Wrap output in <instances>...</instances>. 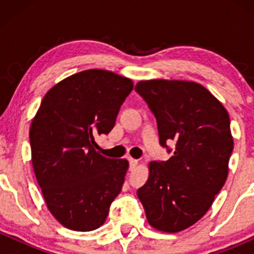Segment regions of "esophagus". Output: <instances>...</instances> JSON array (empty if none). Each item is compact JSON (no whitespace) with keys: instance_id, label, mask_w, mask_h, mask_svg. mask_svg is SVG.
Wrapping results in <instances>:
<instances>
[{"instance_id":"esophagus-1","label":"esophagus","mask_w":254,"mask_h":254,"mask_svg":"<svg viewBox=\"0 0 254 254\" xmlns=\"http://www.w3.org/2000/svg\"><path fill=\"white\" fill-rule=\"evenodd\" d=\"M129 162H130V168H131V170H133V168H135L136 166H137V164H138V161H137V160H135V159H132V157H130Z\"/></svg>"}]
</instances>
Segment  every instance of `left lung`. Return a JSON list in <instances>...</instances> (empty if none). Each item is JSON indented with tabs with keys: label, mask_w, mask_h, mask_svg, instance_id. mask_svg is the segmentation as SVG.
Returning <instances> with one entry per match:
<instances>
[{
	"label": "left lung",
	"mask_w": 254,
	"mask_h": 254,
	"mask_svg": "<svg viewBox=\"0 0 254 254\" xmlns=\"http://www.w3.org/2000/svg\"><path fill=\"white\" fill-rule=\"evenodd\" d=\"M135 90L155 116L161 147L174 142L167 161H151L137 190L148 222L157 230H184L210 209L228 176L233 137L227 110L202 84L139 81Z\"/></svg>",
	"instance_id": "1"
}]
</instances>
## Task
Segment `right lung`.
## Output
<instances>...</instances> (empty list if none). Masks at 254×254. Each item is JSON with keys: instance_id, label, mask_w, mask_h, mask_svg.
I'll use <instances>...</instances> for the list:
<instances>
[{"instance_id": "add662e5", "label": "right lung", "mask_w": 254, "mask_h": 254, "mask_svg": "<svg viewBox=\"0 0 254 254\" xmlns=\"http://www.w3.org/2000/svg\"><path fill=\"white\" fill-rule=\"evenodd\" d=\"M130 78L109 70H84L55 84L30 129L32 164L50 212L66 228H99L122 191L125 159L100 155L95 138L113 129Z\"/></svg>"}]
</instances>
